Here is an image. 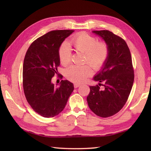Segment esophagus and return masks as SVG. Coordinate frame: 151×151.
Wrapping results in <instances>:
<instances>
[{
    "instance_id": "esophagus-1",
    "label": "esophagus",
    "mask_w": 151,
    "mask_h": 151,
    "mask_svg": "<svg viewBox=\"0 0 151 151\" xmlns=\"http://www.w3.org/2000/svg\"><path fill=\"white\" fill-rule=\"evenodd\" d=\"M80 86H81V84H78V83H75V84H74V87H75V88H77L79 87Z\"/></svg>"
}]
</instances>
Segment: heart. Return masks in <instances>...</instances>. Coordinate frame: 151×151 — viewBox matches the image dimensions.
<instances>
[{"instance_id":"1","label":"heart","mask_w":151,"mask_h":151,"mask_svg":"<svg viewBox=\"0 0 151 151\" xmlns=\"http://www.w3.org/2000/svg\"><path fill=\"white\" fill-rule=\"evenodd\" d=\"M70 43L76 51L84 54L83 61L88 62L95 70L101 69L108 60L109 47L104 41H97L93 36L86 32H80L75 35L70 40ZM60 63L67 65L71 59V51L68 43L63 42L58 50ZM89 64L83 65H71L65 71V77L69 81L81 83L84 82L92 73Z\"/></svg>"}]
</instances>
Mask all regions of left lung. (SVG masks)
<instances>
[{
  "label": "left lung",
  "mask_w": 151,
  "mask_h": 151,
  "mask_svg": "<svg viewBox=\"0 0 151 151\" xmlns=\"http://www.w3.org/2000/svg\"><path fill=\"white\" fill-rule=\"evenodd\" d=\"M108 44L109 56L93 80L99 85L89 86L88 106L95 114L108 117L119 111L128 100L132 89L134 73L132 56L125 41L109 30L93 31ZM104 83V85L101 84ZM104 86L101 90L100 86Z\"/></svg>",
  "instance_id": "8db88e82"
}]
</instances>
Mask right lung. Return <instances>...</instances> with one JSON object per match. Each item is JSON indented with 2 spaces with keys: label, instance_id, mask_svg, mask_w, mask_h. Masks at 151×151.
Returning a JSON list of instances; mask_svg holds the SVG:
<instances>
[{
  "label": "right lung",
  "instance_id": "1",
  "mask_svg": "<svg viewBox=\"0 0 151 151\" xmlns=\"http://www.w3.org/2000/svg\"><path fill=\"white\" fill-rule=\"evenodd\" d=\"M72 30H53L37 38L25 55L22 86L25 97L33 110L44 117H53L65 108L74 90L73 83L62 80L54 86L52 78L60 65L59 48Z\"/></svg>",
  "mask_w": 151,
  "mask_h": 151
}]
</instances>
